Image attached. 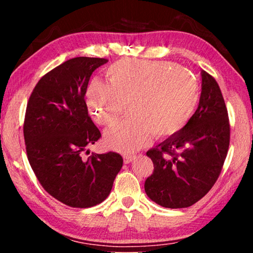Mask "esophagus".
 Listing matches in <instances>:
<instances>
[{
  "label": "esophagus",
  "instance_id": "1",
  "mask_svg": "<svg viewBox=\"0 0 253 253\" xmlns=\"http://www.w3.org/2000/svg\"><path fill=\"white\" fill-rule=\"evenodd\" d=\"M132 160H134V156L132 155H124V163H125V164H128V163H130Z\"/></svg>",
  "mask_w": 253,
  "mask_h": 253
}]
</instances>
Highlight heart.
<instances>
[{
	"label": "heart",
	"instance_id": "obj_1",
	"mask_svg": "<svg viewBox=\"0 0 253 253\" xmlns=\"http://www.w3.org/2000/svg\"><path fill=\"white\" fill-rule=\"evenodd\" d=\"M107 84L93 79L85 91V105L93 122L104 127L109 147L131 153L152 136L176 135L187 125L200 99L198 79L174 62L122 59L105 69Z\"/></svg>",
	"mask_w": 253,
	"mask_h": 253
}]
</instances>
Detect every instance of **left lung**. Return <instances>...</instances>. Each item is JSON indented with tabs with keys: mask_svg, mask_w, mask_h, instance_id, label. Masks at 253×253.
I'll return each mask as SVG.
<instances>
[{
	"mask_svg": "<svg viewBox=\"0 0 253 253\" xmlns=\"http://www.w3.org/2000/svg\"><path fill=\"white\" fill-rule=\"evenodd\" d=\"M230 145L228 109L216 80L202 71L199 107L187 125L146 153L154 164L145 192L169 209L188 208L211 190Z\"/></svg>",
	"mask_w": 253,
	"mask_h": 253,
	"instance_id": "8db88e82",
	"label": "left lung"
}]
</instances>
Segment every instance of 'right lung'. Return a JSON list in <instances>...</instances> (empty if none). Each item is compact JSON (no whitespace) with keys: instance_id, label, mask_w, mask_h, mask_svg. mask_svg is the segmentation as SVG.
<instances>
[{"instance_id":"right-lung-1","label":"right lung","mask_w":253,"mask_h":253,"mask_svg":"<svg viewBox=\"0 0 253 253\" xmlns=\"http://www.w3.org/2000/svg\"><path fill=\"white\" fill-rule=\"evenodd\" d=\"M105 58L68 60L38 81L25 110L30 165L42 187L71 208H91L109 195L123 157L115 152L84 158L101 137L84 101L90 76Z\"/></svg>"}]
</instances>
